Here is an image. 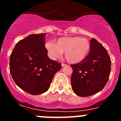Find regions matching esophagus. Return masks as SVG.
<instances>
[{
  "label": "esophagus",
  "mask_w": 121,
  "mask_h": 121,
  "mask_svg": "<svg viewBox=\"0 0 121 121\" xmlns=\"http://www.w3.org/2000/svg\"><path fill=\"white\" fill-rule=\"evenodd\" d=\"M67 65H66V64H62V67H65V66H67Z\"/></svg>",
  "instance_id": "obj_1"
}]
</instances>
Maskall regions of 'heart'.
<instances>
[{
    "mask_svg": "<svg viewBox=\"0 0 121 121\" xmlns=\"http://www.w3.org/2000/svg\"><path fill=\"white\" fill-rule=\"evenodd\" d=\"M45 47L49 57L56 59L60 56L64 51L66 59L70 63L77 64L85 59L90 51V43L83 37H62L57 40L56 43L48 41Z\"/></svg>",
    "mask_w": 121,
    "mask_h": 121,
    "instance_id": "heart-1",
    "label": "heart"
}]
</instances>
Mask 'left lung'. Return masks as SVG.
Returning <instances> with one entry per match:
<instances>
[{
	"label": "left lung",
	"instance_id": "left-lung-1",
	"mask_svg": "<svg viewBox=\"0 0 121 121\" xmlns=\"http://www.w3.org/2000/svg\"><path fill=\"white\" fill-rule=\"evenodd\" d=\"M70 66L73 69V90L79 96L87 97L104 88L110 74L111 59L106 49L92 38L87 57L81 62Z\"/></svg>",
	"mask_w": 121,
	"mask_h": 121
}]
</instances>
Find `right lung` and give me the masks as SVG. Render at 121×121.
Returning <instances> with one entry per match:
<instances>
[{"label":"right lung","mask_w":121,"mask_h":121,"mask_svg":"<svg viewBox=\"0 0 121 121\" xmlns=\"http://www.w3.org/2000/svg\"><path fill=\"white\" fill-rule=\"evenodd\" d=\"M45 33L30 35L19 40L10 56L9 71L19 87L33 95L48 90L61 64L50 59L45 47Z\"/></svg>","instance_id":"add662e5"}]
</instances>
